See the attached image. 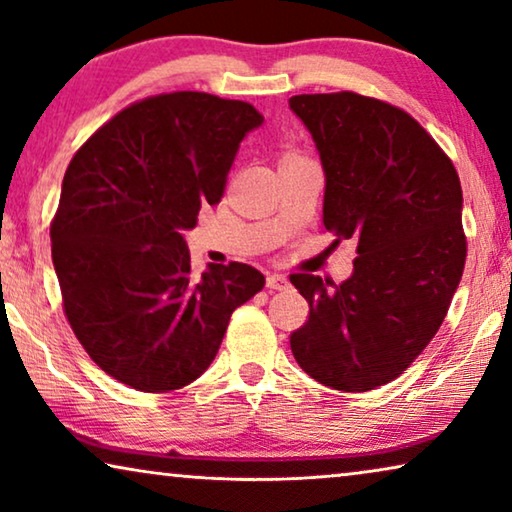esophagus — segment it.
I'll list each match as a JSON object with an SVG mask.
<instances>
[{"label":"esophagus","mask_w":512,"mask_h":512,"mask_svg":"<svg viewBox=\"0 0 512 512\" xmlns=\"http://www.w3.org/2000/svg\"><path fill=\"white\" fill-rule=\"evenodd\" d=\"M266 287L282 292V289L289 287V280L287 276H282V273H269V276H266Z\"/></svg>","instance_id":"obj_1"}]
</instances>
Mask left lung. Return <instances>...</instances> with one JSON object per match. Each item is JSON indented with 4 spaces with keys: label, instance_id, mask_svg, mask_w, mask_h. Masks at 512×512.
<instances>
[{
    "label": "left lung",
    "instance_id": "left-lung-1",
    "mask_svg": "<svg viewBox=\"0 0 512 512\" xmlns=\"http://www.w3.org/2000/svg\"><path fill=\"white\" fill-rule=\"evenodd\" d=\"M289 108L322 158L324 227L358 253L340 285L289 276L310 303L289 345L319 384L372 391L416 361L451 308L467 259L460 177L411 114L379 98L301 94Z\"/></svg>",
    "mask_w": 512,
    "mask_h": 512
}]
</instances>
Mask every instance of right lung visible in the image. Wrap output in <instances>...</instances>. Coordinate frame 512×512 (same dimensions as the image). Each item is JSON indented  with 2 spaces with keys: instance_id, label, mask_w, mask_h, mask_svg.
Returning <instances> with one entry per match:
<instances>
[{
  "instance_id": "obj_1",
  "label": "right lung",
  "mask_w": 512,
  "mask_h": 512,
  "mask_svg": "<svg viewBox=\"0 0 512 512\" xmlns=\"http://www.w3.org/2000/svg\"><path fill=\"white\" fill-rule=\"evenodd\" d=\"M253 105L204 91L142 98L75 151L50 225L68 324L98 368L144 393L209 368L232 312L264 287L241 262L190 276L181 232L218 204Z\"/></svg>"
}]
</instances>
